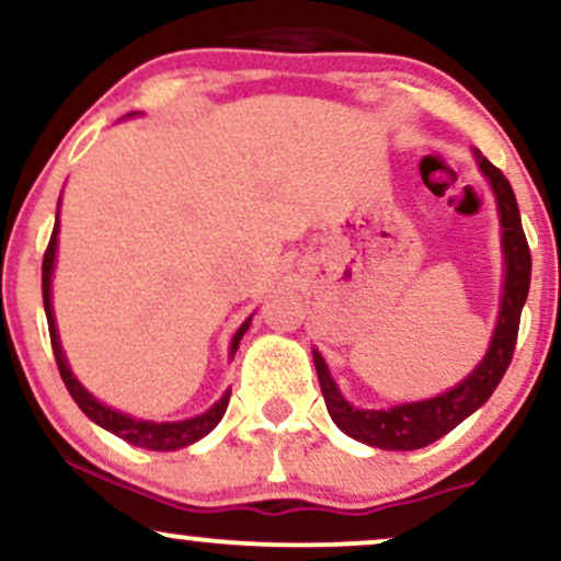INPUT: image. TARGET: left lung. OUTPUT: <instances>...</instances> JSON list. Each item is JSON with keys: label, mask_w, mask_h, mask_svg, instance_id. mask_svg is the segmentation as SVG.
<instances>
[{"label": "left lung", "mask_w": 561, "mask_h": 561, "mask_svg": "<svg viewBox=\"0 0 561 561\" xmlns=\"http://www.w3.org/2000/svg\"><path fill=\"white\" fill-rule=\"evenodd\" d=\"M474 158H478L482 176L488 179L495 195V208H499L501 221V253H504V295H501L499 321H495L491 345H488L482 362L456 388L440 392L435 398L390 405V409H356V405L345 401L330 369H327V362L313 347L321 396H324L332 422L345 435H351L353 440L366 443V446L385 450H414L440 440L443 435H448L456 424L465 422L469 414H474L493 396L501 377L506 375L508 364H512L519 332V313H523L527 289H530V248H527L517 197H514L508 179L495 169L491 160L482 158L478 150H474Z\"/></svg>", "instance_id": "8db88e82"}]
</instances>
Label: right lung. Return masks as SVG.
<instances>
[{
  "instance_id": "right-lung-1",
  "label": "right lung",
  "mask_w": 561,
  "mask_h": 561,
  "mask_svg": "<svg viewBox=\"0 0 561 561\" xmlns=\"http://www.w3.org/2000/svg\"><path fill=\"white\" fill-rule=\"evenodd\" d=\"M57 231H60V214H57L53 237H49L47 253H44V263H42L44 313H47L49 340H53L57 369H60L62 382H66V388H68L70 396H73V401L79 403V409L94 424L105 427L107 433L124 437V440L131 443V446L147 448V450H176V448L192 446V443H197L199 437L208 435L210 430H214L216 424L221 422V416L227 414L231 390L224 392L221 401H216L208 411H205V414L190 416V420H182V422H147V420H137V416H128V414H124V411H115L113 405H105L102 401H96L92 392L83 388L79 379L73 377V371H70V366H68L66 353H62L60 334H57L55 311H53V272H55V255H57ZM250 319H253V317H250ZM250 319L244 321L240 330L234 332V337H231V345H229V356L231 358H234L237 347H240L242 334L248 332Z\"/></svg>"
}]
</instances>
